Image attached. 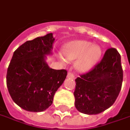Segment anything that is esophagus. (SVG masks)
<instances>
[{
	"label": "esophagus",
	"mask_w": 130,
	"mask_h": 130,
	"mask_svg": "<svg viewBox=\"0 0 130 130\" xmlns=\"http://www.w3.org/2000/svg\"><path fill=\"white\" fill-rule=\"evenodd\" d=\"M67 77H68V78H75V76H74V74H72V72H71V71H69V72H68V74H67Z\"/></svg>",
	"instance_id": "34e87169"
}]
</instances>
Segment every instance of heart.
I'll list each match as a JSON object with an SVG mask.
<instances>
[{
	"instance_id": "1",
	"label": "heart",
	"mask_w": 130,
	"mask_h": 130,
	"mask_svg": "<svg viewBox=\"0 0 130 130\" xmlns=\"http://www.w3.org/2000/svg\"><path fill=\"white\" fill-rule=\"evenodd\" d=\"M63 54L68 59L77 60L76 67L80 71H87L95 66L102 54L101 46L92 44L91 42L76 40L69 43L63 50ZM60 59L63 61V57Z\"/></svg>"
}]
</instances>
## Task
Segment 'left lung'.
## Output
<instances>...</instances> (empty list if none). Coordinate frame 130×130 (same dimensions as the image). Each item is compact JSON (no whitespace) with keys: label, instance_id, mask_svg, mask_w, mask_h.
Listing matches in <instances>:
<instances>
[{"label":"left lung","instance_id":"left-lung-1","mask_svg":"<svg viewBox=\"0 0 130 130\" xmlns=\"http://www.w3.org/2000/svg\"><path fill=\"white\" fill-rule=\"evenodd\" d=\"M123 80L121 56L109 48L103 59L87 73L75 80V106L80 112L99 114L112 106L120 92Z\"/></svg>","mask_w":130,"mask_h":130}]
</instances>
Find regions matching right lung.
<instances>
[{
    "label": "right lung",
    "mask_w": 130,
    "mask_h": 130,
    "mask_svg": "<svg viewBox=\"0 0 130 130\" xmlns=\"http://www.w3.org/2000/svg\"><path fill=\"white\" fill-rule=\"evenodd\" d=\"M54 42L52 33L27 41L14 52L10 62L8 90L12 101L27 111L37 112L49 108L67 77V70L51 69L45 61Z\"/></svg>",
    "instance_id": "right-lung-1"
}]
</instances>
